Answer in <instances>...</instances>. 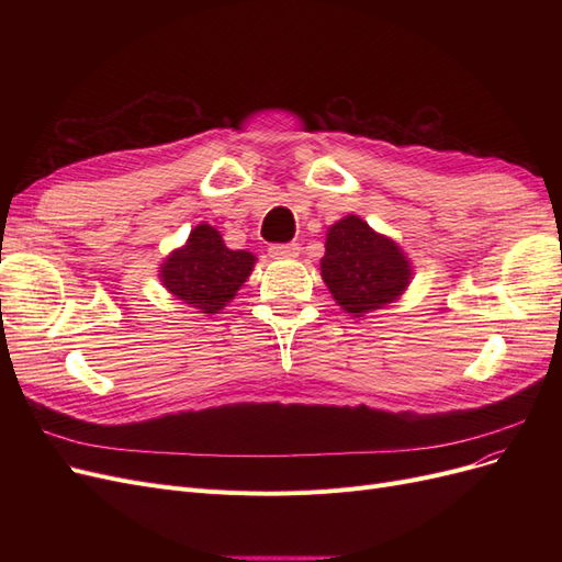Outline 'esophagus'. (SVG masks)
<instances>
[{"label":"esophagus","mask_w":562,"mask_h":562,"mask_svg":"<svg viewBox=\"0 0 562 562\" xmlns=\"http://www.w3.org/2000/svg\"><path fill=\"white\" fill-rule=\"evenodd\" d=\"M269 255L274 260H293L300 255V246L297 244H274L269 248Z\"/></svg>","instance_id":"1"}]
</instances>
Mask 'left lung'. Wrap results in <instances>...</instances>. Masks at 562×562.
I'll use <instances>...</instances> for the list:
<instances>
[{
	"label": "left lung",
	"instance_id": "left-lung-1",
	"mask_svg": "<svg viewBox=\"0 0 562 562\" xmlns=\"http://www.w3.org/2000/svg\"><path fill=\"white\" fill-rule=\"evenodd\" d=\"M321 279L339 310L361 318L384 310L407 291L413 262L391 236L349 213L328 227Z\"/></svg>",
	"mask_w": 562,
	"mask_h": 562
}]
</instances>
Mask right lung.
Masks as SVG:
<instances>
[{"mask_svg": "<svg viewBox=\"0 0 562 562\" xmlns=\"http://www.w3.org/2000/svg\"><path fill=\"white\" fill-rule=\"evenodd\" d=\"M258 262L248 250H232L215 227L196 225L187 241L159 265L161 285L187 307L217 314L236 297Z\"/></svg>", "mask_w": 562, "mask_h": 562, "instance_id": "1", "label": "right lung"}]
</instances>
